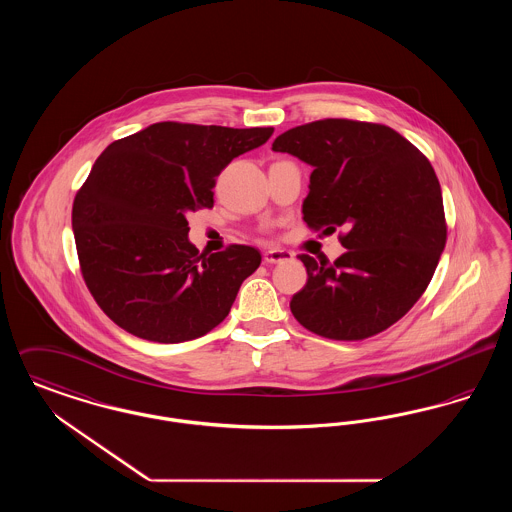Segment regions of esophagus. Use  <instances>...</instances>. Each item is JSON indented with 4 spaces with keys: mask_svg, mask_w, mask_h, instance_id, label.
<instances>
[{
    "mask_svg": "<svg viewBox=\"0 0 512 512\" xmlns=\"http://www.w3.org/2000/svg\"><path fill=\"white\" fill-rule=\"evenodd\" d=\"M263 259H265V263H268V265H276V263H286V261H292L293 253L292 251H288V249L272 247V249L265 251Z\"/></svg>",
    "mask_w": 512,
    "mask_h": 512,
    "instance_id": "34e87169",
    "label": "esophagus"
}]
</instances>
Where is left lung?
Listing matches in <instances>:
<instances>
[{"instance_id": "left-lung-1", "label": "left lung", "mask_w": 512, "mask_h": 512, "mask_svg": "<svg viewBox=\"0 0 512 512\" xmlns=\"http://www.w3.org/2000/svg\"><path fill=\"white\" fill-rule=\"evenodd\" d=\"M272 151L313 167L303 220L347 232V251L334 263L299 255L309 278L292 297L293 317L330 340H365L390 328L428 288L445 247L430 161L390 126L347 119L295 126Z\"/></svg>"}]
</instances>
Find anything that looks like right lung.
<instances>
[{"mask_svg": "<svg viewBox=\"0 0 512 512\" xmlns=\"http://www.w3.org/2000/svg\"><path fill=\"white\" fill-rule=\"evenodd\" d=\"M274 128L155 122L105 147L74 197L82 276L103 313L159 343L205 336L261 265L249 245L199 255L188 213L213 207L220 171Z\"/></svg>", "mask_w": 512, "mask_h": 512, "instance_id": "obj_1", "label": "right lung"}]
</instances>
